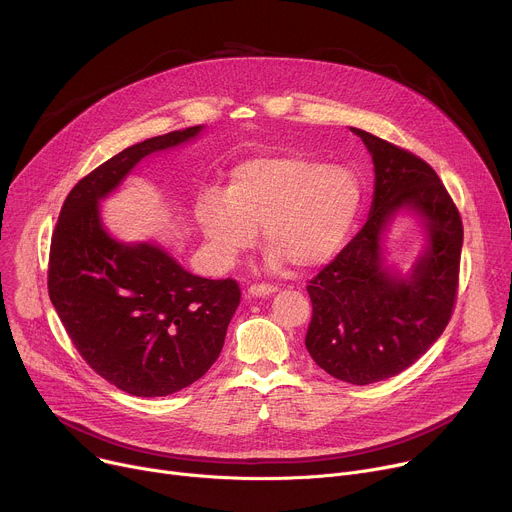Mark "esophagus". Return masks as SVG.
<instances>
[{
    "mask_svg": "<svg viewBox=\"0 0 512 512\" xmlns=\"http://www.w3.org/2000/svg\"><path fill=\"white\" fill-rule=\"evenodd\" d=\"M275 289H277V287L271 285V283H253V285L249 287V294L261 298V296H271Z\"/></svg>",
    "mask_w": 512,
    "mask_h": 512,
    "instance_id": "1",
    "label": "esophagus"
}]
</instances>
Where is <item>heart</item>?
Here are the masks:
<instances>
[{"mask_svg": "<svg viewBox=\"0 0 512 512\" xmlns=\"http://www.w3.org/2000/svg\"><path fill=\"white\" fill-rule=\"evenodd\" d=\"M362 204V188L344 166L283 156L237 166L227 196L206 190L196 221L216 267H231L261 229L269 261L300 269L328 263L348 239Z\"/></svg>", "mask_w": 512, "mask_h": 512, "instance_id": "obj_1", "label": "heart"}]
</instances>
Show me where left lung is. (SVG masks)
Segmentation results:
<instances>
[{
    "instance_id": "8db88e82",
    "label": "left lung",
    "mask_w": 512,
    "mask_h": 512,
    "mask_svg": "<svg viewBox=\"0 0 512 512\" xmlns=\"http://www.w3.org/2000/svg\"><path fill=\"white\" fill-rule=\"evenodd\" d=\"M350 129L373 156V206L356 237L310 279L306 348L334 379L371 385L411 367L446 330L458 296L464 227L427 162L373 133ZM405 207L426 221L428 249L401 278L382 265L380 239Z\"/></svg>"
}]
</instances>
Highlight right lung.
I'll use <instances>...</instances> for the list:
<instances>
[{
  "instance_id": "obj_1",
  "label": "right lung",
  "mask_w": 512,
  "mask_h": 512,
  "mask_svg": "<svg viewBox=\"0 0 512 512\" xmlns=\"http://www.w3.org/2000/svg\"><path fill=\"white\" fill-rule=\"evenodd\" d=\"M200 129L145 139L95 168L68 192L52 233L48 294L68 338L99 377L135 397L172 395L212 367L241 287L188 273L158 245L115 241L99 200L145 156Z\"/></svg>"
}]
</instances>
